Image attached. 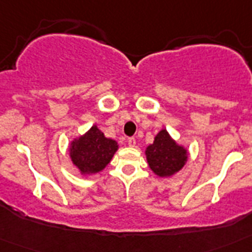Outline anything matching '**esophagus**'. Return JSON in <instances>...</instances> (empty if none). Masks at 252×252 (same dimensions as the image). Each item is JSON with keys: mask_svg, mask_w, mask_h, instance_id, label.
<instances>
[{"mask_svg": "<svg viewBox=\"0 0 252 252\" xmlns=\"http://www.w3.org/2000/svg\"><path fill=\"white\" fill-rule=\"evenodd\" d=\"M127 144H128V146L133 148V146L136 145V139H135V137H128V139H127Z\"/></svg>", "mask_w": 252, "mask_h": 252, "instance_id": "1", "label": "esophagus"}]
</instances>
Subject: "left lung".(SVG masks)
Segmentation results:
<instances>
[{
  "mask_svg": "<svg viewBox=\"0 0 252 252\" xmlns=\"http://www.w3.org/2000/svg\"><path fill=\"white\" fill-rule=\"evenodd\" d=\"M145 154L151 170L161 178L174 175L188 160L187 149L178 145L166 130L158 133L153 144L146 148Z\"/></svg>",
  "mask_w": 252,
  "mask_h": 252,
  "instance_id": "left-lung-1",
  "label": "left lung"
}]
</instances>
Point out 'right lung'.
Here are the masks:
<instances>
[{"label":"right lung","instance_id":"obj_1","mask_svg":"<svg viewBox=\"0 0 252 252\" xmlns=\"http://www.w3.org/2000/svg\"><path fill=\"white\" fill-rule=\"evenodd\" d=\"M117 149V142L104 136L94 125L84 135L70 142L69 157L81 174L91 175L103 170Z\"/></svg>","mask_w":252,"mask_h":252}]
</instances>
